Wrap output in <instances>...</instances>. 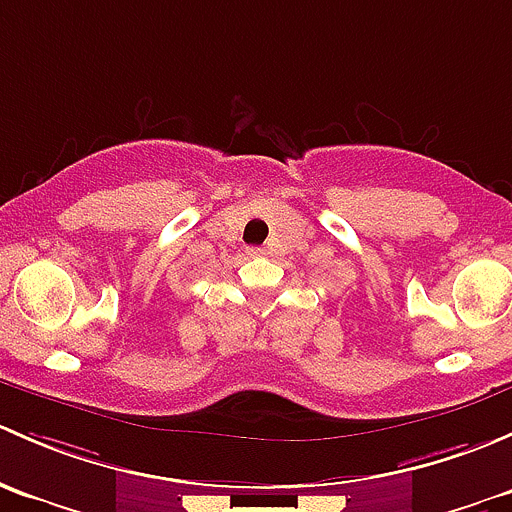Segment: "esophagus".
Returning a JSON list of instances; mask_svg holds the SVG:
<instances>
[{"label":"esophagus","mask_w":512,"mask_h":512,"mask_svg":"<svg viewBox=\"0 0 512 512\" xmlns=\"http://www.w3.org/2000/svg\"><path fill=\"white\" fill-rule=\"evenodd\" d=\"M249 256H263V249H258V246H254V249H249Z\"/></svg>","instance_id":"esophagus-1"}]
</instances>
